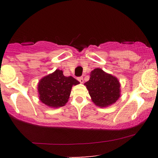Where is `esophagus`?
<instances>
[{"mask_svg":"<svg viewBox=\"0 0 158 158\" xmlns=\"http://www.w3.org/2000/svg\"><path fill=\"white\" fill-rule=\"evenodd\" d=\"M78 80L80 81V83H83V82H84V79H83V77H82L78 78Z\"/></svg>","mask_w":158,"mask_h":158,"instance_id":"1","label":"esophagus"}]
</instances>
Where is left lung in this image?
<instances>
[{
  "mask_svg": "<svg viewBox=\"0 0 158 158\" xmlns=\"http://www.w3.org/2000/svg\"><path fill=\"white\" fill-rule=\"evenodd\" d=\"M85 85L94 104L101 108L114 104L120 97V84L117 78L100 68L90 72V79Z\"/></svg>",
  "mask_w": 158,
  "mask_h": 158,
  "instance_id": "1",
  "label": "left lung"
}]
</instances>
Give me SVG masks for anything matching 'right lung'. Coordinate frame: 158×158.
Instances as JSON below:
<instances>
[{"label":"right lung","mask_w":158,"mask_h":158,"mask_svg":"<svg viewBox=\"0 0 158 158\" xmlns=\"http://www.w3.org/2000/svg\"><path fill=\"white\" fill-rule=\"evenodd\" d=\"M78 84L79 81L72 77H64L62 70L57 69L39 81L38 92L40 101L51 108L64 106L68 102L73 85Z\"/></svg>","instance_id":"add662e5"}]
</instances>
